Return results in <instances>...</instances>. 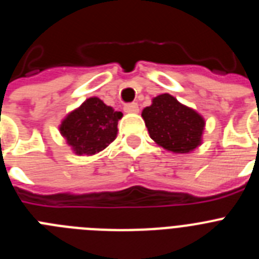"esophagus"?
Returning a JSON list of instances; mask_svg holds the SVG:
<instances>
[{
	"label": "esophagus",
	"mask_w": 259,
	"mask_h": 259,
	"mask_svg": "<svg viewBox=\"0 0 259 259\" xmlns=\"http://www.w3.org/2000/svg\"><path fill=\"white\" fill-rule=\"evenodd\" d=\"M124 111H125V113H131V114L139 113V105H137L136 102H134V104L125 105Z\"/></svg>",
	"instance_id": "esophagus-1"
}]
</instances>
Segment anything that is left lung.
Segmentation results:
<instances>
[{
    "mask_svg": "<svg viewBox=\"0 0 259 259\" xmlns=\"http://www.w3.org/2000/svg\"><path fill=\"white\" fill-rule=\"evenodd\" d=\"M141 115L150 137L164 149L183 154L201 144L205 120L172 96L164 93L153 98Z\"/></svg>",
    "mask_w": 259,
    "mask_h": 259,
    "instance_id": "8db88e82",
    "label": "left lung"
}]
</instances>
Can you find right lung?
Returning <instances> with one entry per match:
<instances>
[{
	"label": "right lung",
	"mask_w": 259,
	"mask_h": 259,
	"mask_svg": "<svg viewBox=\"0 0 259 259\" xmlns=\"http://www.w3.org/2000/svg\"><path fill=\"white\" fill-rule=\"evenodd\" d=\"M122 115L100 98L91 97L66 116L59 131L76 154L92 155L113 143Z\"/></svg>",
	"instance_id": "add662e5"
}]
</instances>
